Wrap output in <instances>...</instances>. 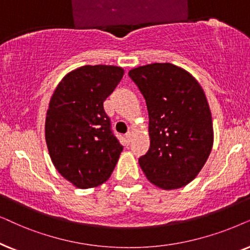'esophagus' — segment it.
I'll list each match as a JSON object with an SVG mask.
<instances>
[{"mask_svg":"<svg viewBox=\"0 0 250 250\" xmlns=\"http://www.w3.org/2000/svg\"><path fill=\"white\" fill-rule=\"evenodd\" d=\"M131 138H132V131H128L127 134H125V141H127L128 144L131 142Z\"/></svg>","mask_w":250,"mask_h":250,"instance_id":"esophagus-1","label":"esophagus"}]
</instances>
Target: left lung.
<instances>
[{
	"mask_svg": "<svg viewBox=\"0 0 250 250\" xmlns=\"http://www.w3.org/2000/svg\"><path fill=\"white\" fill-rule=\"evenodd\" d=\"M129 76L144 96L151 145L139 158L146 178L162 189H177L197 177L210 154L214 129L200 83L170 62L132 68Z\"/></svg>",
	"mask_w": 250,
	"mask_h": 250,
	"instance_id": "1",
	"label": "left lung"
}]
</instances>
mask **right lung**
Masks as SVG:
<instances>
[{
    "label": "right lung",
    "mask_w": 250,
    "mask_h": 250,
    "mask_svg": "<svg viewBox=\"0 0 250 250\" xmlns=\"http://www.w3.org/2000/svg\"><path fill=\"white\" fill-rule=\"evenodd\" d=\"M125 74L112 65H85L58 83L45 118V142L57 171L79 188L109 178L123 146L111 130L105 99Z\"/></svg>",
    "instance_id": "add662e5"
}]
</instances>
